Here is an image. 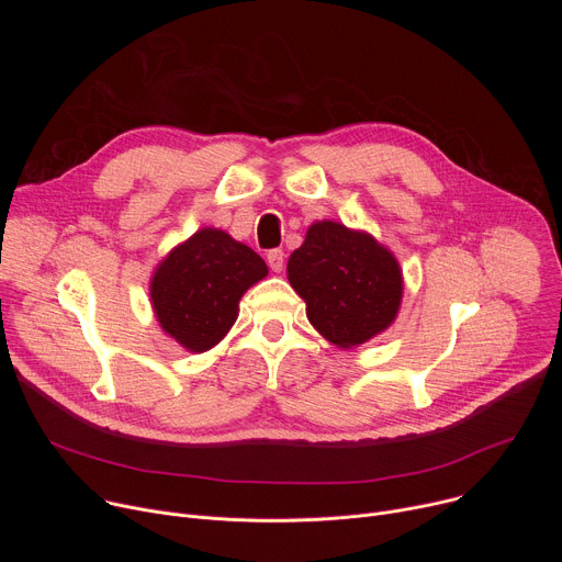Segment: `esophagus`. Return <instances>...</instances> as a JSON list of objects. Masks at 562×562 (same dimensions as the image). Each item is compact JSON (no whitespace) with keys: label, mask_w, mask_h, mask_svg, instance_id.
<instances>
[{"label":"esophagus","mask_w":562,"mask_h":562,"mask_svg":"<svg viewBox=\"0 0 562 562\" xmlns=\"http://www.w3.org/2000/svg\"><path fill=\"white\" fill-rule=\"evenodd\" d=\"M267 262H269L271 271L280 273V271L284 269V251H282V249H271V251L267 254Z\"/></svg>","instance_id":"obj_1"}]
</instances>
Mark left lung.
Segmentation results:
<instances>
[{
	"mask_svg": "<svg viewBox=\"0 0 562 562\" xmlns=\"http://www.w3.org/2000/svg\"><path fill=\"white\" fill-rule=\"evenodd\" d=\"M306 317L340 349L384 331L403 302V271L393 254L364 231L325 220L313 222L286 265Z\"/></svg>",
	"mask_w": 562,
	"mask_h": 562,
	"instance_id": "1",
	"label": "left lung"
}]
</instances>
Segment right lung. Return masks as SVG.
<instances>
[{
    "mask_svg": "<svg viewBox=\"0 0 562 562\" xmlns=\"http://www.w3.org/2000/svg\"><path fill=\"white\" fill-rule=\"evenodd\" d=\"M267 273L254 249L220 228H200L150 278L157 323L187 351H209L233 327L239 297Z\"/></svg>",
    "mask_w": 562,
    "mask_h": 562,
    "instance_id": "right-lung-1",
    "label": "right lung"
}]
</instances>
